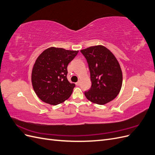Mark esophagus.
I'll use <instances>...</instances> for the list:
<instances>
[{
    "label": "esophagus",
    "mask_w": 155,
    "mask_h": 155,
    "mask_svg": "<svg viewBox=\"0 0 155 155\" xmlns=\"http://www.w3.org/2000/svg\"><path fill=\"white\" fill-rule=\"evenodd\" d=\"M80 83H81V81H80V80H79V81L76 83V85H78V86H79V85H80Z\"/></svg>",
    "instance_id": "1"
}]
</instances>
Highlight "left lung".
Segmentation results:
<instances>
[{
  "label": "left lung",
  "instance_id": "8db88e82",
  "mask_svg": "<svg viewBox=\"0 0 155 155\" xmlns=\"http://www.w3.org/2000/svg\"><path fill=\"white\" fill-rule=\"evenodd\" d=\"M88 64L91 88L85 92L87 99L98 105L113 100L122 85L123 76L120 64L114 54L102 45L81 50Z\"/></svg>",
  "mask_w": 155,
  "mask_h": 155
}]
</instances>
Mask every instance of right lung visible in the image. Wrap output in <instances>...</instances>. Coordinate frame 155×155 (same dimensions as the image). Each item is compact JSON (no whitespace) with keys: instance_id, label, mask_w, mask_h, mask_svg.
I'll use <instances>...</instances> for the list:
<instances>
[{"instance_id":"1","label":"right lung","mask_w":155,"mask_h":155,"mask_svg":"<svg viewBox=\"0 0 155 155\" xmlns=\"http://www.w3.org/2000/svg\"><path fill=\"white\" fill-rule=\"evenodd\" d=\"M78 51L50 47L37 58L32 69L31 83L41 100L56 105L71 96L76 85L68 81L67 67Z\"/></svg>"}]
</instances>
